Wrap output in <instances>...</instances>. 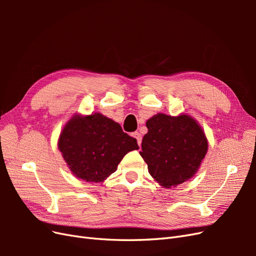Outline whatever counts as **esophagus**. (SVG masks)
<instances>
[{
	"instance_id": "obj_1",
	"label": "esophagus",
	"mask_w": 256,
	"mask_h": 256,
	"mask_svg": "<svg viewBox=\"0 0 256 256\" xmlns=\"http://www.w3.org/2000/svg\"><path fill=\"white\" fill-rule=\"evenodd\" d=\"M132 136L136 138V142H138V145L141 146V143H142V136L140 132H138V131H136V132L132 134Z\"/></svg>"
}]
</instances>
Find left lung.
Listing matches in <instances>:
<instances>
[{"label":"left lung","mask_w":256,"mask_h":256,"mask_svg":"<svg viewBox=\"0 0 256 256\" xmlns=\"http://www.w3.org/2000/svg\"><path fill=\"white\" fill-rule=\"evenodd\" d=\"M146 127L140 154L154 180L168 189L194 176L208 150L198 122L187 114L158 113L146 122Z\"/></svg>","instance_id":"left-lung-1"}]
</instances>
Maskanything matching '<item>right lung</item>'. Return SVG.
Instances as JSON below:
<instances>
[{"mask_svg": "<svg viewBox=\"0 0 256 256\" xmlns=\"http://www.w3.org/2000/svg\"><path fill=\"white\" fill-rule=\"evenodd\" d=\"M58 146L72 173L88 182H104L127 152L138 150L136 138L100 113L74 115L62 130Z\"/></svg>", "mask_w": 256, "mask_h": 256, "instance_id": "right-lung-1", "label": "right lung"}]
</instances>
